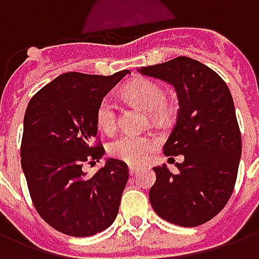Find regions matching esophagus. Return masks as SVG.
<instances>
[{"instance_id":"esophagus-1","label":"esophagus","mask_w":259,"mask_h":259,"mask_svg":"<svg viewBox=\"0 0 259 259\" xmlns=\"http://www.w3.org/2000/svg\"><path fill=\"white\" fill-rule=\"evenodd\" d=\"M139 172V168L137 166H129V174L133 176V175H136Z\"/></svg>"}]
</instances>
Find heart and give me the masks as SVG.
<instances>
[{
    "label": "heart",
    "instance_id": "1",
    "mask_svg": "<svg viewBox=\"0 0 259 259\" xmlns=\"http://www.w3.org/2000/svg\"><path fill=\"white\" fill-rule=\"evenodd\" d=\"M123 96L146 112L157 119L162 116L168 101L166 91L157 81L150 79H139L132 81L123 89ZM96 122L98 129L105 135H112L118 126V107L112 98L105 97L98 104L96 112ZM154 143L148 137L135 135H123L109 143V155L123 162L137 165L141 163L151 152Z\"/></svg>",
    "mask_w": 259,
    "mask_h": 259
}]
</instances>
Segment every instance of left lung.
<instances>
[{"mask_svg":"<svg viewBox=\"0 0 259 259\" xmlns=\"http://www.w3.org/2000/svg\"><path fill=\"white\" fill-rule=\"evenodd\" d=\"M174 85L179 112L163 154L183 155L176 174L155 166L150 202L158 217L194 228L222 211L233 193L241 157V135L232 94L222 77L189 57L139 69Z\"/></svg>","mask_w":259,"mask_h":259,"instance_id":"left-lung-1","label":"left lung"}]
</instances>
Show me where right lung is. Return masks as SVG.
Here are the masks:
<instances>
[{"mask_svg":"<svg viewBox=\"0 0 259 259\" xmlns=\"http://www.w3.org/2000/svg\"><path fill=\"white\" fill-rule=\"evenodd\" d=\"M127 73L61 74L37 91L26 108L22 169L37 212L61 233L94 236L118 215L127 165L108 158L93 176L81 166L105 154L100 143L94 146L97 107Z\"/></svg>","mask_w":259,"mask_h":259,"instance_id":"1","label":"right lung"}]
</instances>
